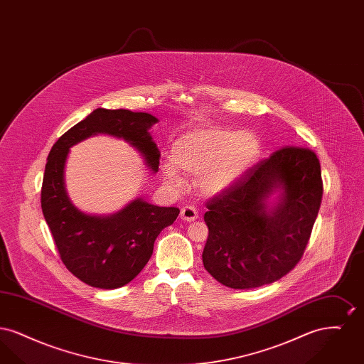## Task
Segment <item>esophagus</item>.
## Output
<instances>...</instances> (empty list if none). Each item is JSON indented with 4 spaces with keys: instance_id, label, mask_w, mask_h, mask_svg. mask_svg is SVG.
Wrapping results in <instances>:
<instances>
[{
    "instance_id": "esophagus-1",
    "label": "esophagus",
    "mask_w": 364,
    "mask_h": 364,
    "mask_svg": "<svg viewBox=\"0 0 364 364\" xmlns=\"http://www.w3.org/2000/svg\"><path fill=\"white\" fill-rule=\"evenodd\" d=\"M180 218L187 223L195 221L198 218V210L193 206H184L180 211Z\"/></svg>"
}]
</instances>
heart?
<instances>
[{"label":"heart","mask_w":364,"mask_h":364,"mask_svg":"<svg viewBox=\"0 0 364 364\" xmlns=\"http://www.w3.org/2000/svg\"><path fill=\"white\" fill-rule=\"evenodd\" d=\"M262 143L255 132L223 127L198 128L174 141L172 159L161 172L172 187L183 190L186 178H196L202 195L213 198L235 187L259 162Z\"/></svg>","instance_id":"1"}]
</instances>
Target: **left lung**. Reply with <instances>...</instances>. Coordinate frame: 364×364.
<instances>
[{"instance_id":"left-lung-1","label":"left lung","mask_w":364,"mask_h":364,"mask_svg":"<svg viewBox=\"0 0 364 364\" xmlns=\"http://www.w3.org/2000/svg\"><path fill=\"white\" fill-rule=\"evenodd\" d=\"M322 192L314 151L279 149L208 202L205 269L233 289H252L284 277L304 254Z\"/></svg>"}]
</instances>
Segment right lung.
<instances>
[{"instance_id":"add662e5","label":"right lung","mask_w":364,"mask_h":364,"mask_svg":"<svg viewBox=\"0 0 364 364\" xmlns=\"http://www.w3.org/2000/svg\"><path fill=\"white\" fill-rule=\"evenodd\" d=\"M156 122L150 113L98 107L58 139L48 156L41 191L43 217L67 269L94 288L116 289L136 277L153 255L156 236L173 224L180 210L158 208L141 196L107 215L80 210L65 188L70 149L100 134L122 139L156 173L161 154L150 134Z\"/></svg>"}]
</instances>
